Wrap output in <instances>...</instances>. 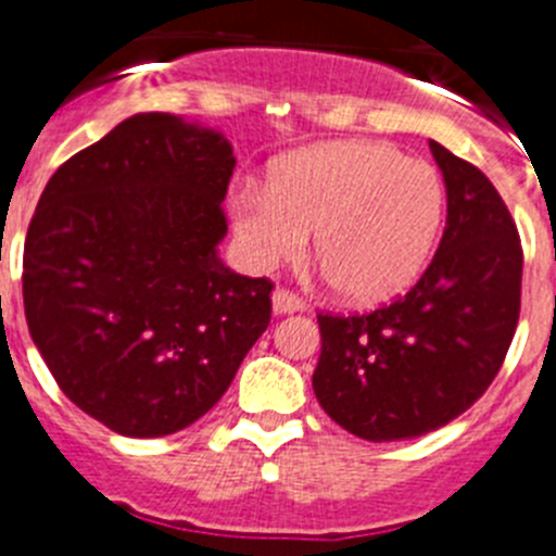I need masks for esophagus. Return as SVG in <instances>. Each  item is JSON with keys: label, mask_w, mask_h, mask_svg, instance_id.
Wrapping results in <instances>:
<instances>
[{"label": "esophagus", "mask_w": 556, "mask_h": 556, "mask_svg": "<svg viewBox=\"0 0 556 556\" xmlns=\"http://www.w3.org/2000/svg\"><path fill=\"white\" fill-rule=\"evenodd\" d=\"M299 309H304V299L299 296V293H293V290H274V313L285 315V313H299Z\"/></svg>", "instance_id": "34e87169"}]
</instances>
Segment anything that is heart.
Listing matches in <instances>:
<instances>
[{
    "label": "heart",
    "mask_w": 556,
    "mask_h": 556,
    "mask_svg": "<svg viewBox=\"0 0 556 556\" xmlns=\"http://www.w3.org/2000/svg\"><path fill=\"white\" fill-rule=\"evenodd\" d=\"M446 213L429 163L384 143L338 141L304 149L271 185L232 191L235 235L254 268L290 263L307 249L354 302H388L421 277Z\"/></svg>",
    "instance_id": "heart-1"
}]
</instances>
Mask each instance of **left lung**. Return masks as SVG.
<instances>
[{
	"instance_id": "left-lung-1",
	"label": "left lung",
	"mask_w": 556,
	"mask_h": 556,
	"mask_svg": "<svg viewBox=\"0 0 556 556\" xmlns=\"http://www.w3.org/2000/svg\"><path fill=\"white\" fill-rule=\"evenodd\" d=\"M446 182V229L432 263L374 313H318L313 390L363 440L446 427L496 379L521 313L523 249L507 204L468 160L429 141Z\"/></svg>"
}]
</instances>
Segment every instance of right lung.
Returning a JSON list of instances; mask_svg holds the SVG:
<instances>
[{
    "instance_id": "1",
    "label": "right lung",
    "mask_w": 556,
    "mask_h": 556,
    "mask_svg": "<svg viewBox=\"0 0 556 556\" xmlns=\"http://www.w3.org/2000/svg\"><path fill=\"white\" fill-rule=\"evenodd\" d=\"M222 132L138 113L68 157L24 241V315L60 390L127 438L199 421L271 321L274 282L229 271Z\"/></svg>"
}]
</instances>
